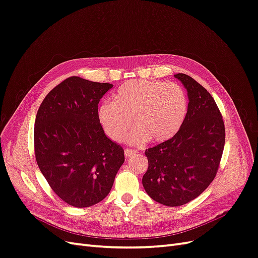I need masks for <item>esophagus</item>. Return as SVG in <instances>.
I'll list each match as a JSON object with an SVG mask.
<instances>
[{"mask_svg": "<svg viewBox=\"0 0 258 258\" xmlns=\"http://www.w3.org/2000/svg\"><path fill=\"white\" fill-rule=\"evenodd\" d=\"M137 151L131 150V148H126V150H124V156H126V157H131V156L137 155Z\"/></svg>", "mask_w": 258, "mask_h": 258, "instance_id": "esophagus-1", "label": "esophagus"}]
</instances>
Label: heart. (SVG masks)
<instances>
[{"mask_svg":"<svg viewBox=\"0 0 258 258\" xmlns=\"http://www.w3.org/2000/svg\"><path fill=\"white\" fill-rule=\"evenodd\" d=\"M188 111L184 89L173 83L129 81L113 95V102L99 106L98 117L106 135L119 141L134 119L137 127L129 137L139 144L150 139L165 142L181 130Z\"/></svg>","mask_w":258,"mask_h":258,"instance_id":"obj_1","label":"heart"}]
</instances>
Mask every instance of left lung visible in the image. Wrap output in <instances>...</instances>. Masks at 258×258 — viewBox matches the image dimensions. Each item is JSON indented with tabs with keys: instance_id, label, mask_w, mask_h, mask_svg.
I'll return each mask as SVG.
<instances>
[{
	"instance_id": "left-lung-1",
	"label": "left lung",
	"mask_w": 258,
	"mask_h": 258,
	"mask_svg": "<svg viewBox=\"0 0 258 258\" xmlns=\"http://www.w3.org/2000/svg\"><path fill=\"white\" fill-rule=\"evenodd\" d=\"M188 95L183 126L168 141L145 151L142 183L152 199L168 207L187 204L212 183L225 145V126L213 97L192 77L178 73Z\"/></svg>"
}]
</instances>
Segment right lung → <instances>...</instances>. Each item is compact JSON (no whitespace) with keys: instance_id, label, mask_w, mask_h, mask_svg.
Listing matches in <instances>:
<instances>
[{"instance_id":"obj_1","label":"right lung","mask_w":258,"mask_h":258,"mask_svg":"<svg viewBox=\"0 0 258 258\" xmlns=\"http://www.w3.org/2000/svg\"><path fill=\"white\" fill-rule=\"evenodd\" d=\"M113 87L71 76L45 97L34 126L36 162L59 198L76 208L102 201L124 161L98 117L100 99Z\"/></svg>"}]
</instances>
